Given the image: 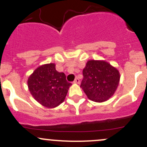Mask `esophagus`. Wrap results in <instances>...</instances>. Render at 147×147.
Masks as SVG:
<instances>
[{
    "mask_svg": "<svg viewBox=\"0 0 147 147\" xmlns=\"http://www.w3.org/2000/svg\"><path fill=\"white\" fill-rule=\"evenodd\" d=\"M73 82L75 83V84H80V81L79 78H75V80H74V82Z\"/></svg>",
    "mask_w": 147,
    "mask_h": 147,
    "instance_id": "obj_1",
    "label": "esophagus"
}]
</instances>
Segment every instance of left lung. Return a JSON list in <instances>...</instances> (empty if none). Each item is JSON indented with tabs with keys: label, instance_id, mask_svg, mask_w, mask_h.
I'll list each match as a JSON object with an SVG mask.
<instances>
[{
	"label": "left lung",
	"instance_id": "8db88e82",
	"mask_svg": "<svg viewBox=\"0 0 147 147\" xmlns=\"http://www.w3.org/2000/svg\"><path fill=\"white\" fill-rule=\"evenodd\" d=\"M80 87L90 100L103 102L114 95L119 83L116 67L105 60H89L83 69Z\"/></svg>",
	"mask_w": 147,
	"mask_h": 147
}]
</instances>
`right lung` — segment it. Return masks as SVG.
<instances>
[{
	"label": "right lung",
	"instance_id": "add662e5",
	"mask_svg": "<svg viewBox=\"0 0 147 147\" xmlns=\"http://www.w3.org/2000/svg\"><path fill=\"white\" fill-rule=\"evenodd\" d=\"M30 92L42 106L54 108L65 100L71 83L66 80L63 72L56 70L55 64L40 65L28 80Z\"/></svg>",
	"mask_w": 147,
	"mask_h": 147
}]
</instances>
